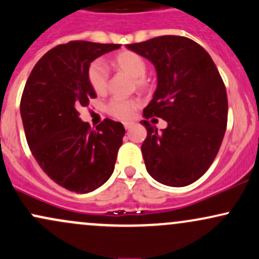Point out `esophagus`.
Masks as SVG:
<instances>
[{"instance_id": "esophagus-1", "label": "esophagus", "mask_w": 259, "mask_h": 259, "mask_svg": "<svg viewBox=\"0 0 259 259\" xmlns=\"http://www.w3.org/2000/svg\"><path fill=\"white\" fill-rule=\"evenodd\" d=\"M133 125H134V123H130V121H125V123H124V127H125V129H126V130H129V129H132Z\"/></svg>"}]
</instances>
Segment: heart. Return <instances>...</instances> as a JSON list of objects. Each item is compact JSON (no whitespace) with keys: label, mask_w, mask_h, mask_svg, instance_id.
I'll use <instances>...</instances> for the list:
<instances>
[{"label":"heart","mask_w":259,"mask_h":259,"mask_svg":"<svg viewBox=\"0 0 259 259\" xmlns=\"http://www.w3.org/2000/svg\"><path fill=\"white\" fill-rule=\"evenodd\" d=\"M112 64L118 70L135 78V84L138 87L145 88L147 86L146 79L144 77L146 73V62L139 54L130 50L120 51L113 58ZM87 78L91 87L97 95L106 93L108 88V71L101 61H95L90 65ZM139 107H140V102L135 98L114 97L108 103L107 110L110 115L116 119L127 120L135 115Z\"/></svg>","instance_id":"obj_1"}]
</instances>
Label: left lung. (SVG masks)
Listing matches in <instances>:
<instances>
[{"label": "left lung", "instance_id": "obj_1", "mask_svg": "<svg viewBox=\"0 0 259 259\" xmlns=\"http://www.w3.org/2000/svg\"><path fill=\"white\" fill-rule=\"evenodd\" d=\"M126 48L147 59L157 73V87L144 118L167 121L158 133L141 120L147 130L141 145L146 171L164 186L192 184L208 171L225 135L223 78L208 51L186 36H157Z\"/></svg>", "mask_w": 259, "mask_h": 259}]
</instances>
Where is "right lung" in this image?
<instances>
[{"label": "right lung", "instance_id": "right-lung-1", "mask_svg": "<svg viewBox=\"0 0 259 259\" xmlns=\"http://www.w3.org/2000/svg\"><path fill=\"white\" fill-rule=\"evenodd\" d=\"M119 44L70 41L48 51L36 62L21 99L25 138L40 168L71 192L90 193L114 171L125 129L104 119L91 130L78 109L97 97L87 78L91 62Z\"/></svg>", "mask_w": 259, "mask_h": 259}]
</instances>
